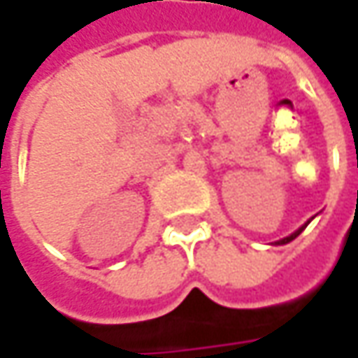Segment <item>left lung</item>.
<instances>
[{
  "mask_svg": "<svg viewBox=\"0 0 358 358\" xmlns=\"http://www.w3.org/2000/svg\"><path fill=\"white\" fill-rule=\"evenodd\" d=\"M310 221H307V223H305V225H303V227L301 229H296L295 233H293V235H289V237H285V239H281V241H277V245H285V243H289V241H293V239H296V237H299V235H301V233H303V231H305V227H307V225H309Z\"/></svg>",
  "mask_w": 358,
  "mask_h": 358,
  "instance_id": "8db88e82",
  "label": "left lung"
}]
</instances>
